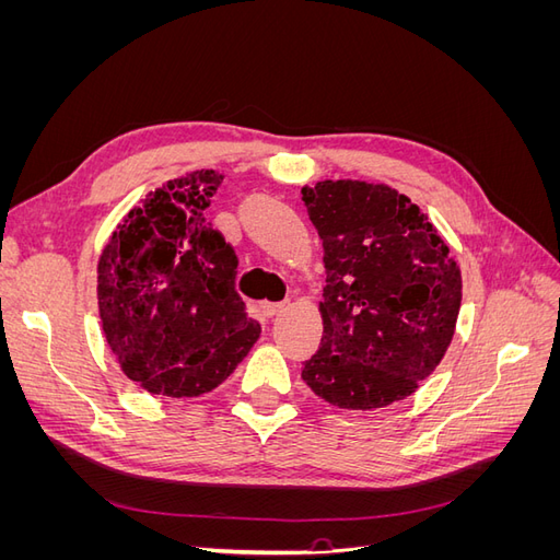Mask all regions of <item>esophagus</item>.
Segmentation results:
<instances>
[{
  "mask_svg": "<svg viewBox=\"0 0 560 560\" xmlns=\"http://www.w3.org/2000/svg\"><path fill=\"white\" fill-rule=\"evenodd\" d=\"M287 308V303L284 301H264L261 303V311H264V315H278V313H282Z\"/></svg>",
  "mask_w": 560,
  "mask_h": 560,
  "instance_id": "obj_1",
  "label": "esophagus"
}]
</instances>
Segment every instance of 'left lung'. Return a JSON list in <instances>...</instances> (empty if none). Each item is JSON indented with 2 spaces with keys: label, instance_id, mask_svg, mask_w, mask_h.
I'll use <instances>...</instances> for the list:
<instances>
[{
  "label": "left lung",
  "instance_id": "left-lung-1",
  "mask_svg": "<svg viewBox=\"0 0 560 560\" xmlns=\"http://www.w3.org/2000/svg\"><path fill=\"white\" fill-rule=\"evenodd\" d=\"M301 198L325 247L322 343L301 378L350 411L413 395L444 360L463 301L460 266L409 196L325 179Z\"/></svg>",
  "mask_w": 560,
  "mask_h": 560
}]
</instances>
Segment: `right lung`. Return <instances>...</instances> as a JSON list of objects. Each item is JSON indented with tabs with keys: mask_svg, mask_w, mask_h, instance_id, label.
I'll return each instance as SVG.
<instances>
[{
	"mask_svg": "<svg viewBox=\"0 0 560 560\" xmlns=\"http://www.w3.org/2000/svg\"><path fill=\"white\" fill-rule=\"evenodd\" d=\"M224 175L196 171L149 191L97 261V308L124 374L151 395L224 383L261 327L235 292L238 257L206 219Z\"/></svg>",
	"mask_w": 560,
	"mask_h": 560,
	"instance_id": "1",
	"label": "right lung"
}]
</instances>
